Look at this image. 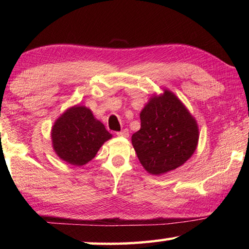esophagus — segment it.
Returning a JSON list of instances; mask_svg holds the SVG:
<instances>
[{
    "label": "esophagus",
    "mask_w": 249,
    "mask_h": 249,
    "mask_svg": "<svg viewBox=\"0 0 249 249\" xmlns=\"http://www.w3.org/2000/svg\"><path fill=\"white\" fill-rule=\"evenodd\" d=\"M116 135H117V136H121V137H128L129 132H128L127 128H125L123 130H121V132H117Z\"/></svg>",
    "instance_id": "esophagus-1"
}]
</instances>
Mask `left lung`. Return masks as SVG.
<instances>
[{
	"mask_svg": "<svg viewBox=\"0 0 249 249\" xmlns=\"http://www.w3.org/2000/svg\"><path fill=\"white\" fill-rule=\"evenodd\" d=\"M140 117L141 129L133 134L132 144L148 174H167L195 154L199 126L172 91L163 89L161 94L151 95Z\"/></svg>",
	"mask_w": 249,
	"mask_h": 249,
	"instance_id": "obj_1",
	"label": "left lung"
}]
</instances>
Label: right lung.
<instances>
[{
    "mask_svg": "<svg viewBox=\"0 0 249 249\" xmlns=\"http://www.w3.org/2000/svg\"><path fill=\"white\" fill-rule=\"evenodd\" d=\"M53 149L61 160L81 167L95 157L112 134L96 120L89 107L73 105L54 121L50 132Z\"/></svg>",
    "mask_w": 249,
    "mask_h": 249,
    "instance_id": "add662e5",
    "label": "right lung"
}]
</instances>
